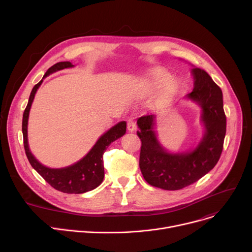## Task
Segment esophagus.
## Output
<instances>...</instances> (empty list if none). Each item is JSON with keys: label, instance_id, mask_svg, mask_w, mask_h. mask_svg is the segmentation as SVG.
Here are the masks:
<instances>
[{"label": "esophagus", "instance_id": "34e87169", "mask_svg": "<svg viewBox=\"0 0 252 252\" xmlns=\"http://www.w3.org/2000/svg\"><path fill=\"white\" fill-rule=\"evenodd\" d=\"M126 126H127V129H128L129 131H134V130H136V128H137V125H136V123H135V119H134V118L127 119Z\"/></svg>", "mask_w": 252, "mask_h": 252}]
</instances>
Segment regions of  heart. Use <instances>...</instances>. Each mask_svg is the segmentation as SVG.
Masks as SVG:
<instances>
[{"mask_svg": "<svg viewBox=\"0 0 252 252\" xmlns=\"http://www.w3.org/2000/svg\"><path fill=\"white\" fill-rule=\"evenodd\" d=\"M168 73L163 70H155L151 73L148 87L149 89L153 90L161 86L159 95H158V99L160 101H166L167 99H169L177 90L176 82L168 81Z\"/></svg>", "mask_w": 252, "mask_h": 252, "instance_id": "1", "label": "heart"}]
</instances>
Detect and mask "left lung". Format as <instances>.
Instances as JSON below:
<instances>
[{
  "mask_svg": "<svg viewBox=\"0 0 252 252\" xmlns=\"http://www.w3.org/2000/svg\"><path fill=\"white\" fill-rule=\"evenodd\" d=\"M192 74L194 89L188 97L201 106L205 126L204 137L193 151L166 152L153 130L155 116L138 118L137 135L142 143L139 165L151 186L173 191L190 186L213 169L220 157L227 128L221 90L205 70L193 68Z\"/></svg>",
  "mask_w": 252,
  "mask_h": 252,
  "instance_id": "left-lung-1",
  "label": "left lung"
}]
</instances>
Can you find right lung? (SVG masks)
I'll return each mask as SVG.
<instances>
[{
  "label": "right lung",
  "mask_w": 252,
  "mask_h": 252,
  "mask_svg": "<svg viewBox=\"0 0 252 252\" xmlns=\"http://www.w3.org/2000/svg\"><path fill=\"white\" fill-rule=\"evenodd\" d=\"M72 66L73 65L67 61L58 62L51 66L47 70L43 79L53 72L64 68L72 67ZM43 79L33 87L31 93L28 106H26L23 112L22 134L24 150L26 156H28V159L31 165L43 177V179L49 185H51L53 188L60 192L67 194H81L95 189L103 182L104 179L103 154L113 141L123 137L126 134V123L121 122L116 126H112L108 131H106L103 136L100 137V139L94 145V147L91 149V151L83 159L77 161L76 163L63 168H49L43 165L33 157L32 152L30 151L28 144V122L31 106L33 101L36 90L42 85Z\"/></svg>",
  "instance_id": "obj_1"
}]
</instances>
